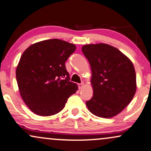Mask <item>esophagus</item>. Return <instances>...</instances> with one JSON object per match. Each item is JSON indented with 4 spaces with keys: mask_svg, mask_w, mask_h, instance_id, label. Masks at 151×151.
Masks as SVG:
<instances>
[{
    "mask_svg": "<svg viewBox=\"0 0 151 151\" xmlns=\"http://www.w3.org/2000/svg\"><path fill=\"white\" fill-rule=\"evenodd\" d=\"M83 83H78V88H79V89H81V88H83Z\"/></svg>",
    "mask_w": 151,
    "mask_h": 151,
    "instance_id": "1",
    "label": "esophagus"
}]
</instances>
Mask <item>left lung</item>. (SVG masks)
<instances>
[{
	"label": "left lung",
	"mask_w": 151,
	"mask_h": 151,
	"mask_svg": "<svg viewBox=\"0 0 151 151\" xmlns=\"http://www.w3.org/2000/svg\"><path fill=\"white\" fill-rule=\"evenodd\" d=\"M91 69L93 95L86 104L94 115L110 118L129 105L137 90L133 63L117 48L105 43L82 46Z\"/></svg>",
	"instance_id": "obj_1"
}]
</instances>
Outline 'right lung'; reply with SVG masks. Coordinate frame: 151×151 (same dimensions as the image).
<instances>
[{
    "label": "right lung",
    "mask_w": 151,
    "mask_h": 151,
    "mask_svg": "<svg viewBox=\"0 0 151 151\" xmlns=\"http://www.w3.org/2000/svg\"><path fill=\"white\" fill-rule=\"evenodd\" d=\"M75 50L74 44L54 39L34 43L22 53L16 79L24 102L36 115L58 113L77 91L65 68Z\"/></svg>",
    "instance_id": "right-lung-1"
}]
</instances>
